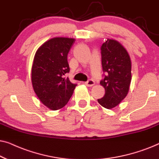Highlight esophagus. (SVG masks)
Returning a JSON list of instances; mask_svg holds the SVG:
<instances>
[{
	"label": "esophagus",
	"instance_id": "obj_1",
	"mask_svg": "<svg viewBox=\"0 0 159 159\" xmlns=\"http://www.w3.org/2000/svg\"><path fill=\"white\" fill-rule=\"evenodd\" d=\"M85 84L88 87H92L95 84V82H94V80H89L85 82Z\"/></svg>",
	"mask_w": 159,
	"mask_h": 159
}]
</instances>
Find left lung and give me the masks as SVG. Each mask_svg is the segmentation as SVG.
Instances as JSON below:
<instances>
[{"label":"left lung","instance_id":"obj_1","mask_svg":"<svg viewBox=\"0 0 159 159\" xmlns=\"http://www.w3.org/2000/svg\"><path fill=\"white\" fill-rule=\"evenodd\" d=\"M101 50L102 67L106 75L100 84L105 88V95L98 102L111 109L118 106L129 92L132 64L127 50L118 41L108 39Z\"/></svg>","mask_w":159,"mask_h":159}]
</instances>
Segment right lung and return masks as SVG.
<instances>
[{
	"instance_id": "obj_1",
	"label": "right lung",
	"mask_w": 159,
	"mask_h": 159,
	"mask_svg": "<svg viewBox=\"0 0 159 159\" xmlns=\"http://www.w3.org/2000/svg\"><path fill=\"white\" fill-rule=\"evenodd\" d=\"M75 39L54 38L43 43L36 51L32 67V84L40 101L51 110L66 106L77 84L65 74L69 72L67 55Z\"/></svg>"
}]
</instances>
